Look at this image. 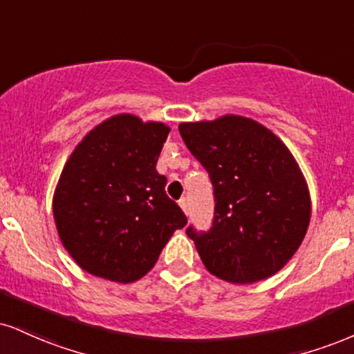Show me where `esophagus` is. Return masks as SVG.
Listing matches in <instances>:
<instances>
[{
  "mask_svg": "<svg viewBox=\"0 0 354 354\" xmlns=\"http://www.w3.org/2000/svg\"><path fill=\"white\" fill-rule=\"evenodd\" d=\"M180 207L183 209V212H185V214H189V209H188V201H186V198L180 199Z\"/></svg>",
  "mask_w": 354,
  "mask_h": 354,
  "instance_id": "1",
  "label": "esophagus"
}]
</instances>
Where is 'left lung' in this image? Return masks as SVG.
<instances>
[{
    "mask_svg": "<svg viewBox=\"0 0 354 354\" xmlns=\"http://www.w3.org/2000/svg\"><path fill=\"white\" fill-rule=\"evenodd\" d=\"M178 129L214 186L211 231H186L204 267L237 285L275 275L299 250L312 218L295 156L274 131L242 115L183 122Z\"/></svg>",
    "mask_w": 354,
    "mask_h": 354,
    "instance_id": "1",
    "label": "left lung"
}]
</instances>
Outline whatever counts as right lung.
Here are the masks:
<instances>
[{
    "label": "right lung",
    "instance_id": "right-lung-1",
    "mask_svg": "<svg viewBox=\"0 0 354 354\" xmlns=\"http://www.w3.org/2000/svg\"><path fill=\"white\" fill-rule=\"evenodd\" d=\"M169 131L161 122L118 113L93 127L71 153L53 214L64 249L80 269L110 282H136L188 223L156 171Z\"/></svg>",
    "mask_w": 354,
    "mask_h": 354
}]
</instances>
